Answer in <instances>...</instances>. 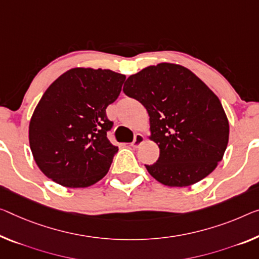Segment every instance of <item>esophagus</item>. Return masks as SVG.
<instances>
[{
	"label": "esophagus",
	"mask_w": 259,
	"mask_h": 259,
	"mask_svg": "<svg viewBox=\"0 0 259 259\" xmlns=\"http://www.w3.org/2000/svg\"><path fill=\"white\" fill-rule=\"evenodd\" d=\"M143 142H145V137H143L142 134H137L135 135L133 142L131 143V146H132L133 148H139Z\"/></svg>",
	"instance_id": "1"
}]
</instances>
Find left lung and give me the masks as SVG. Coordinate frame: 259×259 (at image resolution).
<instances>
[{
  "mask_svg": "<svg viewBox=\"0 0 259 259\" xmlns=\"http://www.w3.org/2000/svg\"><path fill=\"white\" fill-rule=\"evenodd\" d=\"M125 95L146 107L160 157L146 169L166 186L204 180L222 160L229 122L220 99L190 69L162 62L131 75Z\"/></svg>",
  "mask_w": 259,
  "mask_h": 259,
  "instance_id": "left-lung-1",
  "label": "left lung"
}]
</instances>
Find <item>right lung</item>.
<instances>
[{
  "mask_svg": "<svg viewBox=\"0 0 259 259\" xmlns=\"http://www.w3.org/2000/svg\"><path fill=\"white\" fill-rule=\"evenodd\" d=\"M126 76L110 69L71 68L42 95L29 126L41 172L66 188H88L107 174L118 147L106 137L113 122L106 107Z\"/></svg>",
  "mask_w": 259,
  "mask_h": 259,
  "instance_id": "obj_1",
  "label": "right lung"
}]
</instances>
